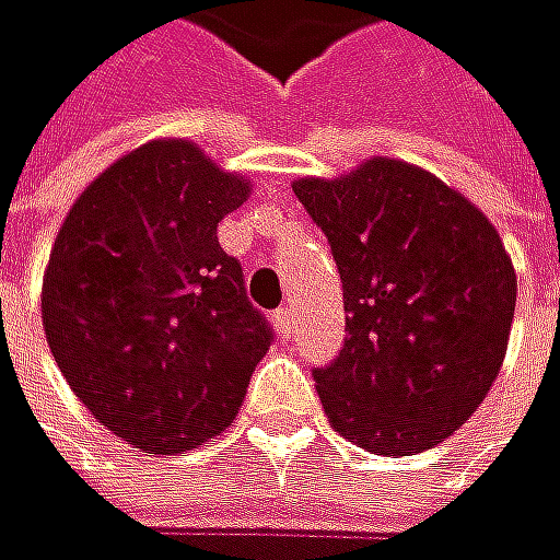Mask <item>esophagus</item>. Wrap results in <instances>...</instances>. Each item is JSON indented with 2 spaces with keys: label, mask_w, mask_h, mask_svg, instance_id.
<instances>
[{
  "label": "esophagus",
  "mask_w": 560,
  "mask_h": 560,
  "mask_svg": "<svg viewBox=\"0 0 560 560\" xmlns=\"http://www.w3.org/2000/svg\"><path fill=\"white\" fill-rule=\"evenodd\" d=\"M271 322H275V331H278V335H282V338H292V335H295L292 308H278V312L271 315Z\"/></svg>",
  "instance_id": "esophagus-1"
}]
</instances>
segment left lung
<instances>
[{
    "label": "left lung",
    "mask_w": 560,
    "mask_h": 560,
    "mask_svg": "<svg viewBox=\"0 0 560 560\" xmlns=\"http://www.w3.org/2000/svg\"><path fill=\"white\" fill-rule=\"evenodd\" d=\"M292 189L345 289V348L315 371L335 433L394 459L433 450L505 361L518 282L502 235L459 189L394 156Z\"/></svg>",
    "instance_id": "left-lung-1"
}]
</instances>
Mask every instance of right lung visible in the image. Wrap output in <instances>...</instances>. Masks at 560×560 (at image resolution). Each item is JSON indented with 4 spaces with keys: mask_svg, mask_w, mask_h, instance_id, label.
I'll list each match as a JSON object with an SVG mask.
<instances>
[{
    "mask_svg": "<svg viewBox=\"0 0 560 560\" xmlns=\"http://www.w3.org/2000/svg\"><path fill=\"white\" fill-rule=\"evenodd\" d=\"M248 192L192 140L156 137L91 179L55 235L42 278L51 358L133 450L176 456L219 436L271 345L215 238Z\"/></svg>",
    "mask_w": 560,
    "mask_h": 560,
    "instance_id": "add662e5",
    "label": "right lung"
}]
</instances>
